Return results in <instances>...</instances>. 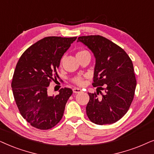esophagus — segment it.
Wrapping results in <instances>:
<instances>
[{
    "mask_svg": "<svg viewBox=\"0 0 154 154\" xmlns=\"http://www.w3.org/2000/svg\"><path fill=\"white\" fill-rule=\"evenodd\" d=\"M72 91L75 94H77V93H80V92L82 91V90L80 89H78V88H74V89H72Z\"/></svg>",
    "mask_w": 154,
    "mask_h": 154,
    "instance_id": "34e87169",
    "label": "esophagus"
}]
</instances>
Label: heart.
I'll return each mask as SVG.
<instances>
[{
    "mask_svg": "<svg viewBox=\"0 0 154 154\" xmlns=\"http://www.w3.org/2000/svg\"><path fill=\"white\" fill-rule=\"evenodd\" d=\"M89 53V51L86 50V49H79V50L77 52V54L76 56L77 57H79L80 56H82V55H85L86 53ZM63 58L61 59V63L63 62ZM72 82L75 84V85L77 86H83L84 84H85V77H82V76H77V77H75V78L72 79Z\"/></svg>",
    "mask_w": 154,
    "mask_h": 154,
    "instance_id": "obj_1",
    "label": "heart"
}]
</instances>
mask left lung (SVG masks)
<instances>
[{"label":"left lung","instance_id":"1","mask_svg":"<svg viewBox=\"0 0 154 154\" xmlns=\"http://www.w3.org/2000/svg\"><path fill=\"white\" fill-rule=\"evenodd\" d=\"M77 42L85 44L96 58L92 85L98 88L96 93H88V118L100 125L116 122L128 111L134 98L137 81L132 60L121 47L102 36H79Z\"/></svg>","mask_w":154,"mask_h":154}]
</instances>
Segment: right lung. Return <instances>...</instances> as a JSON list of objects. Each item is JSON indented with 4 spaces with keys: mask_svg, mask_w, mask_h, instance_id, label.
<instances>
[{
    "mask_svg": "<svg viewBox=\"0 0 154 154\" xmlns=\"http://www.w3.org/2000/svg\"><path fill=\"white\" fill-rule=\"evenodd\" d=\"M76 38L45 37L29 47L16 65L11 84L14 98L21 116L34 128L49 130L63 118L72 90L62 88L58 95L49 96L47 89L59 78L61 58Z\"/></svg>",
    "mask_w": 154,
    "mask_h": 154,
    "instance_id": "right-lung-1",
    "label": "right lung"
}]
</instances>
